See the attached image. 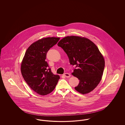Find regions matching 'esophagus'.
Instances as JSON below:
<instances>
[{
	"mask_svg": "<svg viewBox=\"0 0 125 125\" xmlns=\"http://www.w3.org/2000/svg\"><path fill=\"white\" fill-rule=\"evenodd\" d=\"M64 76L65 77L67 78H69L70 77V74H69V73H65L64 74Z\"/></svg>",
	"mask_w": 125,
	"mask_h": 125,
	"instance_id": "34e87169",
	"label": "esophagus"
}]
</instances>
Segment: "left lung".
Wrapping results in <instances>:
<instances>
[{"label":"left lung","mask_w":125,"mask_h":125,"mask_svg":"<svg viewBox=\"0 0 125 125\" xmlns=\"http://www.w3.org/2000/svg\"><path fill=\"white\" fill-rule=\"evenodd\" d=\"M58 45L67 55L70 63L77 67L72 74L80 83L75 89L82 94L93 90L100 82L105 61L95 44L88 38L79 36H67Z\"/></svg>","instance_id":"obj_1"}]
</instances>
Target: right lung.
Wrapping results in <instances>:
<instances>
[{
    "instance_id": "right-lung-1",
    "label": "right lung",
    "mask_w": 125,
    "mask_h": 125,
    "mask_svg": "<svg viewBox=\"0 0 125 125\" xmlns=\"http://www.w3.org/2000/svg\"><path fill=\"white\" fill-rule=\"evenodd\" d=\"M60 37L42 38L32 43L25 53L21 70L24 80L36 93L44 95L51 93L60 77L51 71L45 61L48 51L59 41Z\"/></svg>"
}]
</instances>
